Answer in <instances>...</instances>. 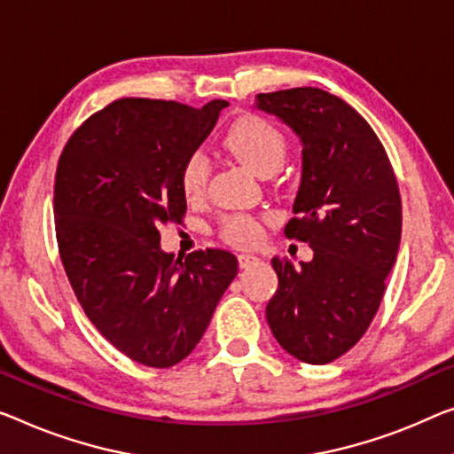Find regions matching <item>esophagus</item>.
Here are the masks:
<instances>
[{"mask_svg":"<svg viewBox=\"0 0 454 454\" xmlns=\"http://www.w3.org/2000/svg\"><path fill=\"white\" fill-rule=\"evenodd\" d=\"M254 262H259V259H256L254 254H247V253L239 254V265H240V269H247V267H250V265H254Z\"/></svg>","mask_w":454,"mask_h":454,"instance_id":"1","label":"esophagus"}]
</instances>
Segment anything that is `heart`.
I'll return each mask as SVG.
<instances>
[{"instance_id":"obj_1","label":"heart","mask_w":454,"mask_h":454,"mask_svg":"<svg viewBox=\"0 0 454 454\" xmlns=\"http://www.w3.org/2000/svg\"><path fill=\"white\" fill-rule=\"evenodd\" d=\"M224 148L236 159L261 175L275 173L286 159V138L281 132L261 118H242L232 124L224 134ZM207 159L201 153H195L185 162L181 175V187L187 200L201 198L207 181ZM224 236L234 245H253L261 236L259 220L247 214L230 215L224 222Z\"/></svg>"}]
</instances>
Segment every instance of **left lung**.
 <instances>
[{
    "mask_svg": "<svg viewBox=\"0 0 454 454\" xmlns=\"http://www.w3.org/2000/svg\"><path fill=\"white\" fill-rule=\"evenodd\" d=\"M301 145V179L287 236L308 242L312 261L273 256L279 286L267 322L289 355L326 364L361 340L383 300L402 240L397 181L373 128L355 107L317 87L259 93Z\"/></svg>",
    "mask_w": 454,
    "mask_h": 454,
    "instance_id": "obj_1",
    "label": "left lung"
}]
</instances>
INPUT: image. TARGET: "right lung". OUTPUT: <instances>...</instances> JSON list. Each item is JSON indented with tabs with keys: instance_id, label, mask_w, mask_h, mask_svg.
I'll use <instances>...</instances> for the list:
<instances>
[{
	"instance_id": "obj_1",
	"label": "right lung",
	"mask_w": 454,
	"mask_h": 454,
	"mask_svg": "<svg viewBox=\"0 0 454 454\" xmlns=\"http://www.w3.org/2000/svg\"><path fill=\"white\" fill-rule=\"evenodd\" d=\"M226 106L114 101L60 154L52 204L67 277L99 334L146 367H173L198 347L239 273L228 250L181 261L159 234L185 214L184 167Z\"/></svg>"
}]
</instances>
